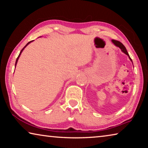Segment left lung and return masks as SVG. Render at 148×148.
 <instances>
[{
	"label": "left lung",
	"mask_w": 148,
	"mask_h": 148,
	"mask_svg": "<svg viewBox=\"0 0 148 148\" xmlns=\"http://www.w3.org/2000/svg\"><path fill=\"white\" fill-rule=\"evenodd\" d=\"M112 42H113V43H114L115 45H116V46L117 47H119V48L121 49V51H122L123 52V53H125V54L127 55V56H129L130 60H131V61H132V59H131V57H130L129 55V53H128V52H127L126 48H125V47L124 46V45L123 44L121 43V42H120L117 41V40H112Z\"/></svg>",
	"instance_id": "1"
}]
</instances>
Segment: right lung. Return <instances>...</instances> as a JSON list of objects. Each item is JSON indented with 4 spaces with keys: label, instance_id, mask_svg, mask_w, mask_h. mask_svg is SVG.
Listing matches in <instances>:
<instances>
[{
    "label": "right lung",
    "instance_id": "obj_1",
    "mask_svg": "<svg viewBox=\"0 0 148 148\" xmlns=\"http://www.w3.org/2000/svg\"><path fill=\"white\" fill-rule=\"evenodd\" d=\"M32 41H33V40H32V41H31V42H28V43H27V44H26V46H25V47H23V48L21 49V52H20V53H19V56H18V57H17V59H16V64H15V66H16V64H17V61H18V59H19V56H21V53H22V51H23V49H25V47H26V46H27V45H28L29 44H30V43H31V42H32Z\"/></svg>",
    "mask_w": 148,
    "mask_h": 148
}]
</instances>
